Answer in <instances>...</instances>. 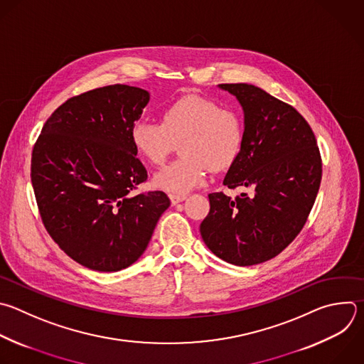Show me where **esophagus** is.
<instances>
[{"label":"esophagus","mask_w":364,"mask_h":364,"mask_svg":"<svg viewBox=\"0 0 364 364\" xmlns=\"http://www.w3.org/2000/svg\"><path fill=\"white\" fill-rule=\"evenodd\" d=\"M187 197L184 194H170V200H171V204H178L181 201H184Z\"/></svg>","instance_id":"esophagus-1"}]
</instances>
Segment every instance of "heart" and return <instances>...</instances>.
Here are the masks:
<instances>
[{"label":"heart","instance_id":"obj_1","mask_svg":"<svg viewBox=\"0 0 364 364\" xmlns=\"http://www.w3.org/2000/svg\"><path fill=\"white\" fill-rule=\"evenodd\" d=\"M136 151L151 164H161L183 141V159L170 163L154 176V186L171 194H186L201 186L208 168L224 171L240 156L245 127L240 115L218 102L187 95L170 104L163 121L139 119L130 132Z\"/></svg>","mask_w":364,"mask_h":364}]
</instances>
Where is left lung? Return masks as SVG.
<instances>
[{
  "mask_svg": "<svg viewBox=\"0 0 364 364\" xmlns=\"http://www.w3.org/2000/svg\"><path fill=\"white\" fill-rule=\"evenodd\" d=\"M245 112V141L223 181L247 188L235 198L208 194L200 224L205 246L234 266H253L280 255L301 231L321 181L316 137L291 105L252 84H220Z\"/></svg>",
  "mask_w": 364,
  "mask_h": 364,
  "instance_id": "obj_1",
  "label": "left lung"
}]
</instances>
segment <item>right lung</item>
<instances>
[{
    "mask_svg": "<svg viewBox=\"0 0 364 364\" xmlns=\"http://www.w3.org/2000/svg\"><path fill=\"white\" fill-rule=\"evenodd\" d=\"M149 101V91L124 84L75 95L51 114L33 149L31 183L46 230L90 270L136 263L170 205L163 191L132 194L147 180L130 132Z\"/></svg>",
    "mask_w": 364,
    "mask_h": 364,
    "instance_id": "right-lung-1",
    "label": "right lung"
}]
</instances>
